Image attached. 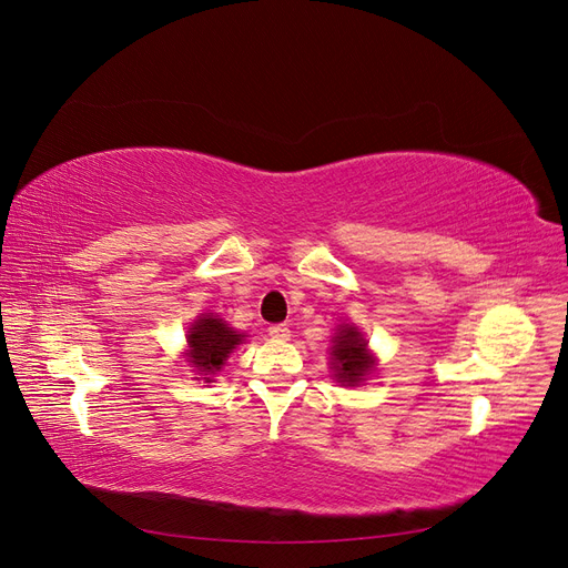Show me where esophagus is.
<instances>
[{"label":"esophagus","mask_w":568,"mask_h":568,"mask_svg":"<svg viewBox=\"0 0 568 568\" xmlns=\"http://www.w3.org/2000/svg\"><path fill=\"white\" fill-rule=\"evenodd\" d=\"M270 336L277 338V341H286L291 336V329L286 324H272L270 326Z\"/></svg>","instance_id":"esophagus-1"}]
</instances>
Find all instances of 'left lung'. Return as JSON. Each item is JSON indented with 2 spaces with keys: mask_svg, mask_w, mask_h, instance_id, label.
<instances>
[{
  "mask_svg": "<svg viewBox=\"0 0 568 568\" xmlns=\"http://www.w3.org/2000/svg\"><path fill=\"white\" fill-rule=\"evenodd\" d=\"M332 355H334L336 379L348 386L363 382V376H367L369 369L374 367V359L367 355V341L351 324L341 326L338 329Z\"/></svg>",
  "mask_w": 568,
  "mask_h": 568,
  "instance_id": "obj_1",
  "label": "left lung"
}]
</instances>
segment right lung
I'll list each match as a JSON object with an SVG mask.
<instances>
[{"label": "right lung", "instance_id": "obj_1", "mask_svg": "<svg viewBox=\"0 0 568 568\" xmlns=\"http://www.w3.org/2000/svg\"><path fill=\"white\" fill-rule=\"evenodd\" d=\"M242 334L232 332V326H227L220 317L203 315L192 329H189L192 363L199 367V372L213 374L225 365V359L239 343H242Z\"/></svg>", "mask_w": 568, "mask_h": 568}]
</instances>
